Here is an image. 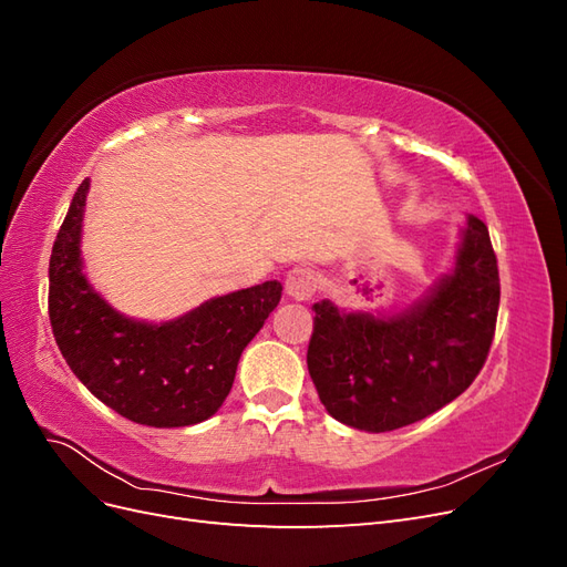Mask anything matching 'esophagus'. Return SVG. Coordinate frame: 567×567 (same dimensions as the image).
Wrapping results in <instances>:
<instances>
[{
  "mask_svg": "<svg viewBox=\"0 0 567 567\" xmlns=\"http://www.w3.org/2000/svg\"><path fill=\"white\" fill-rule=\"evenodd\" d=\"M286 293L298 302L312 300V296L317 293V274L310 267L290 269L286 277Z\"/></svg>",
  "mask_w": 567,
  "mask_h": 567,
  "instance_id": "1",
  "label": "esophagus"
}]
</instances>
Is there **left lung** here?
Segmentation results:
<instances>
[{
	"label": "left lung",
	"mask_w": 567,
	"mask_h": 567,
	"mask_svg": "<svg viewBox=\"0 0 567 567\" xmlns=\"http://www.w3.org/2000/svg\"><path fill=\"white\" fill-rule=\"evenodd\" d=\"M499 293L489 231L468 215L454 269L409 310L373 317L315 302L307 369L321 404L336 421L367 433L435 414L483 369Z\"/></svg>",
	"instance_id": "obj_1"
}]
</instances>
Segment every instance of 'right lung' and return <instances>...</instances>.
<instances>
[{"label":"right lung","instance_id":"obj_1","mask_svg":"<svg viewBox=\"0 0 567 567\" xmlns=\"http://www.w3.org/2000/svg\"><path fill=\"white\" fill-rule=\"evenodd\" d=\"M90 179L73 196L49 260V321L71 371L96 400L134 423L184 427L227 400L238 359L281 300L265 281L203 302L173 321H136L101 298L82 271Z\"/></svg>","mask_w":567,"mask_h":567}]
</instances>
